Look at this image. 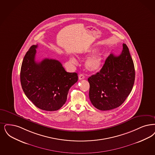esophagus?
<instances>
[{
  "mask_svg": "<svg viewBox=\"0 0 155 155\" xmlns=\"http://www.w3.org/2000/svg\"><path fill=\"white\" fill-rule=\"evenodd\" d=\"M78 78H79V80H81L84 79V78H85V77H84V75L82 74H80L79 75V76H78Z\"/></svg>",
  "mask_w": 155,
  "mask_h": 155,
  "instance_id": "1",
  "label": "esophagus"
}]
</instances>
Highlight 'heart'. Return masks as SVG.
<instances>
[{"instance_id": "heart-1", "label": "heart", "mask_w": 155, "mask_h": 155, "mask_svg": "<svg viewBox=\"0 0 155 155\" xmlns=\"http://www.w3.org/2000/svg\"><path fill=\"white\" fill-rule=\"evenodd\" d=\"M97 50L96 48H91L88 50L87 52V54H90L94 52ZM103 59V55L102 53H97L95 55L92 56V57L87 59L85 62V67L87 70L91 71H94L96 70H97L99 69L100 68L101 66L102 62ZM70 61L75 64L76 61L74 58L70 57Z\"/></svg>"}]
</instances>
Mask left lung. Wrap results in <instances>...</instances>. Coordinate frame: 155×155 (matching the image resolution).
Wrapping results in <instances>:
<instances>
[{"label":"left lung","instance_id":"obj_1","mask_svg":"<svg viewBox=\"0 0 155 155\" xmlns=\"http://www.w3.org/2000/svg\"><path fill=\"white\" fill-rule=\"evenodd\" d=\"M89 99L101 111L117 108L129 95L135 80L134 63L127 46L123 44L119 56L111 54L99 72L88 78Z\"/></svg>","mask_w":155,"mask_h":155}]
</instances>
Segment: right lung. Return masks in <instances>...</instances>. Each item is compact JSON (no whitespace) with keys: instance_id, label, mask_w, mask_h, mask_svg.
Returning a JSON list of instances; mask_svg holds the SVG:
<instances>
[{"instance_id":"add662e5","label":"right lung","mask_w":155,"mask_h":155,"mask_svg":"<svg viewBox=\"0 0 155 155\" xmlns=\"http://www.w3.org/2000/svg\"><path fill=\"white\" fill-rule=\"evenodd\" d=\"M37 45H33L24 58L20 73L22 89L37 108L56 111L67 100L69 89L78 81L76 73H68L59 61L45 58L36 62Z\"/></svg>"}]
</instances>
